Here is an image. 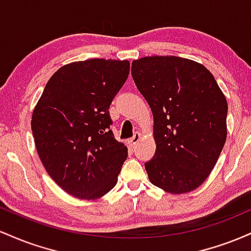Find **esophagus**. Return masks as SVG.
<instances>
[{
    "label": "esophagus",
    "mask_w": 251,
    "mask_h": 251,
    "mask_svg": "<svg viewBox=\"0 0 251 251\" xmlns=\"http://www.w3.org/2000/svg\"><path fill=\"white\" fill-rule=\"evenodd\" d=\"M140 139H142V133H140V132H135L133 137H132L131 139L127 140V144L129 146H134L135 144H138L140 142Z\"/></svg>",
    "instance_id": "34e87169"
}]
</instances>
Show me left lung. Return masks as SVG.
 Here are the masks:
<instances>
[{
  "instance_id": "8db88e82",
  "label": "left lung",
  "mask_w": 251,
  "mask_h": 251,
  "mask_svg": "<svg viewBox=\"0 0 251 251\" xmlns=\"http://www.w3.org/2000/svg\"><path fill=\"white\" fill-rule=\"evenodd\" d=\"M132 76L153 114L149 179L164 191L188 194L211 174L226 140L227 102L205 66L178 56L133 60Z\"/></svg>"
}]
</instances>
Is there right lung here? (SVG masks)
<instances>
[{
  "label": "right lung",
  "mask_w": 251,
  "mask_h": 251,
  "mask_svg": "<svg viewBox=\"0 0 251 251\" xmlns=\"http://www.w3.org/2000/svg\"><path fill=\"white\" fill-rule=\"evenodd\" d=\"M129 73L128 60L67 63L48 80L31 114L46 171L63 191L99 200L116 186L127 146L109 129V105Z\"/></svg>",
  "instance_id": "obj_1"
}]
</instances>
